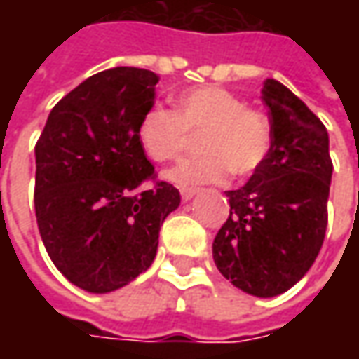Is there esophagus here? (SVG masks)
I'll return each mask as SVG.
<instances>
[{
    "mask_svg": "<svg viewBox=\"0 0 359 359\" xmlns=\"http://www.w3.org/2000/svg\"><path fill=\"white\" fill-rule=\"evenodd\" d=\"M198 191H200L198 187H182V189H180V194H182V200L184 201L191 200V198H194Z\"/></svg>",
    "mask_w": 359,
    "mask_h": 359,
    "instance_id": "esophagus-1",
    "label": "esophagus"
}]
</instances>
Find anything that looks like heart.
Listing matches in <instances>:
<instances>
[{"label": "heart", "mask_w": 359, "mask_h": 359, "mask_svg": "<svg viewBox=\"0 0 359 359\" xmlns=\"http://www.w3.org/2000/svg\"><path fill=\"white\" fill-rule=\"evenodd\" d=\"M201 133L198 147L203 156L189 158L165 172L175 186L217 184L233 175H252L266 161L271 147L268 118L233 91L201 86L175 97L173 111L149 107L137 123V142L147 158L172 161L189 145V135Z\"/></svg>", "instance_id": "1"}]
</instances>
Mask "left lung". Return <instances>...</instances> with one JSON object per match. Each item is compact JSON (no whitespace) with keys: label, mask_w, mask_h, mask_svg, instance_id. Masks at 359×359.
<instances>
[{"label":"left lung","mask_w":359,"mask_h":359,"mask_svg":"<svg viewBox=\"0 0 359 359\" xmlns=\"http://www.w3.org/2000/svg\"><path fill=\"white\" fill-rule=\"evenodd\" d=\"M271 147L240 187L226 191L229 217L214 240L219 273L238 290L273 297L296 285L322 250L332 159L327 130L296 93L266 79Z\"/></svg>","instance_id":"obj_1"}]
</instances>
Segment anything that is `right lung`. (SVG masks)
Here are the masks:
<instances>
[{
    "label": "right lung",
    "mask_w": 359,
    "mask_h": 359,
    "mask_svg": "<svg viewBox=\"0 0 359 359\" xmlns=\"http://www.w3.org/2000/svg\"><path fill=\"white\" fill-rule=\"evenodd\" d=\"M159 77L111 67L88 77L49 111L35 145V217L51 262L69 282L109 294L144 273L180 191L154 182L137 123Z\"/></svg>",
    "instance_id": "obj_1"
}]
</instances>
